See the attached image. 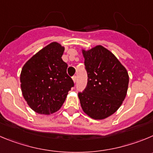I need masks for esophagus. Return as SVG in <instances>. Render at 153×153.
I'll return each mask as SVG.
<instances>
[{
  "label": "esophagus",
  "instance_id": "34e87169",
  "mask_svg": "<svg viewBox=\"0 0 153 153\" xmlns=\"http://www.w3.org/2000/svg\"><path fill=\"white\" fill-rule=\"evenodd\" d=\"M72 80H73L74 83H75V82H76V77H75V76L72 77Z\"/></svg>",
  "mask_w": 153,
  "mask_h": 153
}]
</instances>
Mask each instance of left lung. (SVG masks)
<instances>
[{
	"instance_id": "obj_1",
	"label": "left lung",
	"mask_w": 153,
	"mask_h": 153,
	"mask_svg": "<svg viewBox=\"0 0 153 153\" xmlns=\"http://www.w3.org/2000/svg\"><path fill=\"white\" fill-rule=\"evenodd\" d=\"M88 85L78 94L81 106L90 118L102 120L115 113L128 92L129 75L117 57L102 45L81 49Z\"/></svg>"
}]
</instances>
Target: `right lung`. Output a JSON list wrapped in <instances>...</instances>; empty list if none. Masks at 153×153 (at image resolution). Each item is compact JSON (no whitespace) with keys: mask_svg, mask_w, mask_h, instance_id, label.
I'll use <instances>...</instances> for the list:
<instances>
[{"mask_svg":"<svg viewBox=\"0 0 153 153\" xmlns=\"http://www.w3.org/2000/svg\"><path fill=\"white\" fill-rule=\"evenodd\" d=\"M65 47L53 41L30 58L22 68V96L34 112L51 115L65 102L73 81L66 73L68 65L62 56Z\"/></svg>","mask_w":153,"mask_h":153,"instance_id":"add662e5","label":"right lung"}]
</instances>
